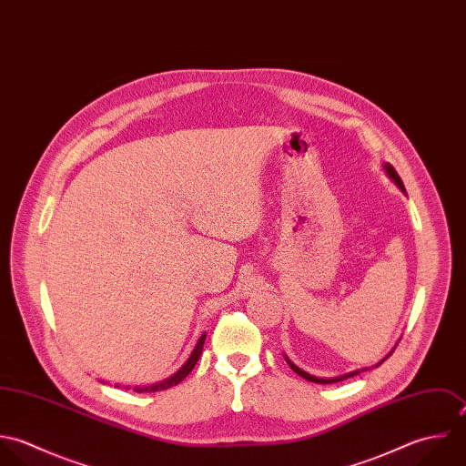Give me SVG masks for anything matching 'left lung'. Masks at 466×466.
Returning <instances> with one entry per match:
<instances>
[{"label":"left lung","mask_w":466,"mask_h":466,"mask_svg":"<svg viewBox=\"0 0 466 466\" xmlns=\"http://www.w3.org/2000/svg\"><path fill=\"white\" fill-rule=\"evenodd\" d=\"M385 169H387V173H389V177H390V178H392V180H394V182H396V184H398V186H400V187H401V189H403V191H405V186H403V180H401V178H400V175H398V171H396V169H394V166H392V164H385ZM390 354H392V352H390ZM390 354H389V356H390ZM389 356H387V358H389ZM387 358H385V360H387ZM286 360H288V358H286ZM385 360H381V361H380V363H383V361H385ZM288 363H289V367H291V369H293V370H295V372H297V374H299V376H302V378H306V380H308V381H314V383H336V381H343V380H347V378H352V376H356V374H360V370H354V372H349V374H343V376H339V378H329V380H325V378H316V376H310V374H308V372H306V370H302V369H299V367H297V365H295V363H293V361H289V360H288ZM380 363H378V365H380Z\"/></svg>","instance_id":"left-lung-1"}]
</instances>
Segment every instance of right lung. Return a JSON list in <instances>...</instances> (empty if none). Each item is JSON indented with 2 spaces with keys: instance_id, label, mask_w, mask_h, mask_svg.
<instances>
[{
  "instance_id": "add662e5",
  "label": "right lung",
  "mask_w": 466,
  "mask_h": 466,
  "mask_svg": "<svg viewBox=\"0 0 466 466\" xmlns=\"http://www.w3.org/2000/svg\"><path fill=\"white\" fill-rule=\"evenodd\" d=\"M204 339H206V334H202V336L198 338V341H197V345H195L191 356H189L187 361L178 369L177 374H173L171 378L164 380L162 383H156V385H150V387H136L134 390H136V392H157V390H166V389H169V387L180 383V381L193 370V367L197 365V361H198V358H200V352H202V347H204Z\"/></svg>"
}]
</instances>
